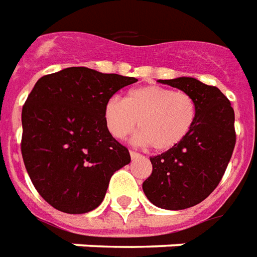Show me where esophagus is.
I'll return each instance as SVG.
<instances>
[{
	"instance_id": "esophagus-1",
	"label": "esophagus",
	"mask_w": 257,
	"mask_h": 257,
	"mask_svg": "<svg viewBox=\"0 0 257 257\" xmlns=\"http://www.w3.org/2000/svg\"><path fill=\"white\" fill-rule=\"evenodd\" d=\"M130 156H132V159H137V158H141V154H138L136 151H130Z\"/></svg>"
}]
</instances>
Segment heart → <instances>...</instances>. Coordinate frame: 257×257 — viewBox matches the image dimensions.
<instances>
[{"mask_svg": "<svg viewBox=\"0 0 257 257\" xmlns=\"http://www.w3.org/2000/svg\"><path fill=\"white\" fill-rule=\"evenodd\" d=\"M195 99L184 92L162 85H145L132 90L125 99L112 96L103 106V121L110 136L123 140L137 128L136 141L155 151L177 147L195 124Z\"/></svg>", "mask_w": 257, "mask_h": 257, "instance_id": "heart-1", "label": "heart"}]
</instances>
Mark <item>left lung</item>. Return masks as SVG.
<instances>
[{"mask_svg": "<svg viewBox=\"0 0 257 257\" xmlns=\"http://www.w3.org/2000/svg\"><path fill=\"white\" fill-rule=\"evenodd\" d=\"M190 94L198 106L195 124L177 147L151 158L152 174L143 190L155 206L181 210L212 194L235 147L234 109L227 96L194 77L159 80Z\"/></svg>", "mask_w": 257, "mask_h": 257, "instance_id": "1", "label": "left lung"}]
</instances>
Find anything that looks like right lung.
Here are the masks:
<instances>
[{"label":"right lung","mask_w":257,"mask_h":257,"mask_svg":"<svg viewBox=\"0 0 257 257\" xmlns=\"http://www.w3.org/2000/svg\"><path fill=\"white\" fill-rule=\"evenodd\" d=\"M137 79L67 67L38 80L22 109V156L38 194L58 210L81 214L101 205L109 180L128 165V149L103 121L114 92Z\"/></svg>","instance_id":"right-lung-1"}]
</instances>
